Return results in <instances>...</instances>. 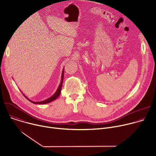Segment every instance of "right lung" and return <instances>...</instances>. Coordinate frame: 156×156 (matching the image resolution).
I'll list each match as a JSON object with an SVG mask.
<instances>
[{
    "instance_id": "add662e5",
    "label": "right lung",
    "mask_w": 156,
    "mask_h": 156,
    "mask_svg": "<svg viewBox=\"0 0 156 156\" xmlns=\"http://www.w3.org/2000/svg\"><path fill=\"white\" fill-rule=\"evenodd\" d=\"M63 74H64V68L63 69V71H62V78H61V81H60V83L57 88V90H56L55 93L50 98H49L48 99H46V100H44L42 101H40V102H35V101H33L31 100H30V99H28L24 94H23L24 95V96L29 101H30L31 102L33 103V104H48V103H49V102H51L52 101L55 100L60 94V93H61V90H62V83H63Z\"/></svg>"
}]
</instances>
